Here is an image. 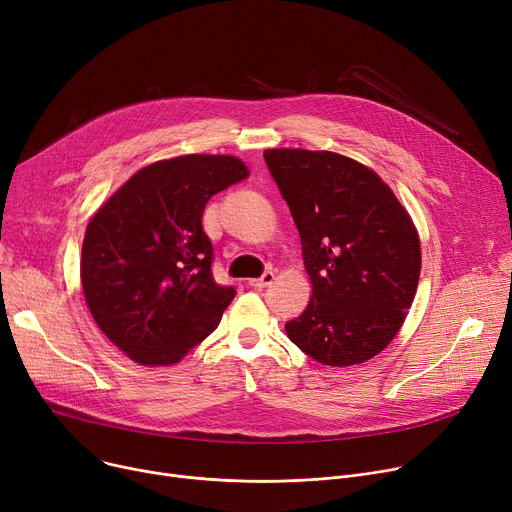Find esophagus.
I'll return each mask as SVG.
<instances>
[{
  "mask_svg": "<svg viewBox=\"0 0 512 512\" xmlns=\"http://www.w3.org/2000/svg\"><path fill=\"white\" fill-rule=\"evenodd\" d=\"M274 280H276V274H274V272H265L261 278H257V280H249V286H253V288L261 290V288L272 286V284H274Z\"/></svg>",
  "mask_w": 512,
  "mask_h": 512,
  "instance_id": "obj_1",
  "label": "esophagus"
}]
</instances>
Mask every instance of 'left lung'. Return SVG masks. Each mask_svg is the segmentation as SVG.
<instances>
[{
    "mask_svg": "<svg viewBox=\"0 0 512 512\" xmlns=\"http://www.w3.org/2000/svg\"><path fill=\"white\" fill-rule=\"evenodd\" d=\"M263 157L299 228L313 288L307 309L286 324L288 338L330 367L373 359L405 324L419 284L409 211L357 159L309 149Z\"/></svg>",
    "mask_w": 512,
    "mask_h": 512,
    "instance_id": "obj_1",
    "label": "left lung"
}]
</instances>
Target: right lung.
I'll use <instances>...</instances> for the list:
<instances>
[{
	"label": "right lung",
	"instance_id": "1",
	"mask_svg": "<svg viewBox=\"0 0 512 512\" xmlns=\"http://www.w3.org/2000/svg\"><path fill=\"white\" fill-rule=\"evenodd\" d=\"M249 176L234 155L191 153L132 174L89 220L80 284L99 330L134 363H178L234 299L211 274L207 201Z\"/></svg>",
	"mask_w": 512,
	"mask_h": 512
}]
</instances>
